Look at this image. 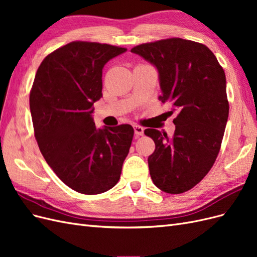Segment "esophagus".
Wrapping results in <instances>:
<instances>
[{"instance_id": "1", "label": "esophagus", "mask_w": 257, "mask_h": 257, "mask_svg": "<svg viewBox=\"0 0 257 257\" xmlns=\"http://www.w3.org/2000/svg\"><path fill=\"white\" fill-rule=\"evenodd\" d=\"M144 127H142V126H139V125H134V132H135V134H136V136H142V135H144Z\"/></svg>"}]
</instances>
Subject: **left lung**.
Instances as JSON below:
<instances>
[{
	"label": "left lung",
	"mask_w": 257,
	"mask_h": 257,
	"mask_svg": "<svg viewBox=\"0 0 257 257\" xmlns=\"http://www.w3.org/2000/svg\"><path fill=\"white\" fill-rule=\"evenodd\" d=\"M159 72L162 103H169L175 134L145 130L155 144L148 158L153 183L169 194L191 190L208 174L219 154L228 119L226 78L213 52L182 38L143 44L131 50Z\"/></svg>",
	"instance_id": "8db88e82"
}]
</instances>
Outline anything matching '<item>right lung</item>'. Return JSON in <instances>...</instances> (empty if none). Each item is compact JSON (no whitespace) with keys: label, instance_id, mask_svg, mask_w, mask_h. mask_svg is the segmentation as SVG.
I'll return each mask as SVG.
<instances>
[{"label":"right lung","instance_id":"obj_1","mask_svg":"<svg viewBox=\"0 0 257 257\" xmlns=\"http://www.w3.org/2000/svg\"><path fill=\"white\" fill-rule=\"evenodd\" d=\"M126 51L107 44L73 42L46 57L30 94L35 138L48 165L67 186L87 195L119 181L134 130L97 128L93 104L103 96V68Z\"/></svg>","mask_w":257,"mask_h":257}]
</instances>
